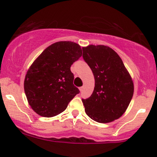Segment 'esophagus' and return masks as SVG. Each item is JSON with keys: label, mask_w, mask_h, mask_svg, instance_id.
Here are the masks:
<instances>
[{"label": "esophagus", "mask_w": 157, "mask_h": 157, "mask_svg": "<svg viewBox=\"0 0 157 157\" xmlns=\"http://www.w3.org/2000/svg\"><path fill=\"white\" fill-rule=\"evenodd\" d=\"M79 89H80V91H82V89H83V87H82H82H80V88H79Z\"/></svg>", "instance_id": "34e87169"}]
</instances>
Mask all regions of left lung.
I'll return each instance as SVG.
<instances>
[{"label": "left lung", "instance_id": "8db88e82", "mask_svg": "<svg viewBox=\"0 0 157 157\" xmlns=\"http://www.w3.org/2000/svg\"><path fill=\"white\" fill-rule=\"evenodd\" d=\"M82 57L92 71V94L82 99L86 114L100 123L112 122L123 114L134 94V83L117 54L109 46L82 48Z\"/></svg>", "mask_w": 157, "mask_h": 157}]
</instances>
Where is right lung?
Listing matches in <instances>:
<instances>
[{
    "mask_svg": "<svg viewBox=\"0 0 157 157\" xmlns=\"http://www.w3.org/2000/svg\"><path fill=\"white\" fill-rule=\"evenodd\" d=\"M82 56L78 44L60 41L44 50L32 63L24 80V91L32 109L52 117L64 111L79 90L73 84L71 66Z\"/></svg>",
    "mask_w": 157,
    "mask_h": 157,
    "instance_id": "obj_1",
    "label": "right lung"
}]
</instances>
